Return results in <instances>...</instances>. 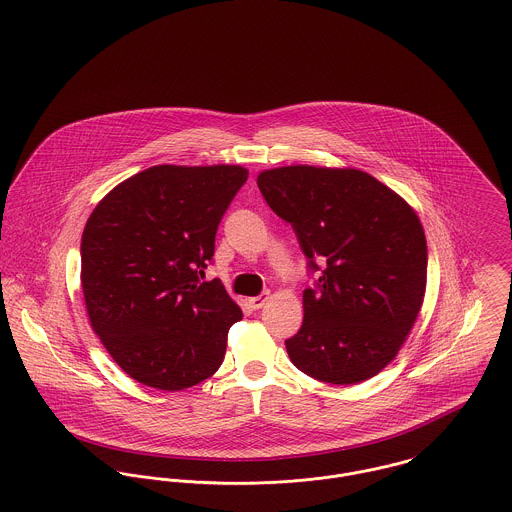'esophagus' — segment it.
Returning a JSON list of instances; mask_svg holds the SVG:
<instances>
[{"label": "esophagus", "instance_id": "obj_1", "mask_svg": "<svg viewBox=\"0 0 512 512\" xmlns=\"http://www.w3.org/2000/svg\"><path fill=\"white\" fill-rule=\"evenodd\" d=\"M269 300V294H259V296H253V298H249L247 302H249V306L253 308V310H259V308H263L265 306V302Z\"/></svg>", "mask_w": 512, "mask_h": 512}]
</instances>
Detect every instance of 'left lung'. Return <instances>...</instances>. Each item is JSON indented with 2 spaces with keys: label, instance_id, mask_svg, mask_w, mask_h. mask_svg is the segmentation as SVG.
<instances>
[{
  "label": "left lung",
  "instance_id": "left-lung-1",
  "mask_svg": "<svg viewBox=\"0 0 512 512\" xmlns=\"http://www.w3.org/2000/svg\"><path fill=\"white\" fill-rule=\"evenodd\" d=\"M257 186L286 220L318 286L302 294L304 322L286 340L306 375L355 385L381 373L408 338L426 292L428 247L414 208L359 169L290 165L259 172Z\"/></svg>",
  "mask_w": 512,
  "mask_h": 512
}]
</instances>
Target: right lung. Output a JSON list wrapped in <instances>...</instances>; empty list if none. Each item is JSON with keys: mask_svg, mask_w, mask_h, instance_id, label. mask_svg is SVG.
I'll return each instance as SVG.
<instances>
[{"mask_svg": "<svg viewBox=\"0 0 512 512\" xmlns=\"http://www.w3.org/2000/svg\"><path fill=\"white\" fill-rule=\"evenodd\" d=\"M239 165H155L112 188L82 233L80 281L92 330L137 383L182 391L212 377L241 308L200 283Z\"/></svg>", "mask_w": 512, "mask_h": 512, "instance_id": "add662e5", "label": "right lung"}]
</instances>
